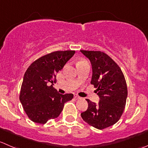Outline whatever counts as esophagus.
Instances as JSON below:
<instances>
[{
	"label": "esophagus",
	"mask_w": 148,
	"mask_h": 148,
	"mask_svg": "<svg viewBox=\"0 0 148 148\" xmlns=\"http://www.w3.org/2000/svg\"><path fill=\"white\" fill-rule=\"evenodd\" d=\"M74 98H76V99H77V100H79V99H82V97H79V95H74Z\"/></svg>",
	"instance_id": "34e87169"
}]
</instances>
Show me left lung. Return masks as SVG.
I'll list each match as a JSON object with an SVG mask.
<instances>
[{
    "instance_id": "1",
    "label": "left lung",
    "mask_w": 148,
    "mask_h": 148,
    "mask_svg": "<svg viewBox=\"0 0 148 148\" xmlns=\"http://www.w3.org/2000/svg\"><path fill=\"white\" fill-rule=\"evenodd\" d=\"M90 61L91 84L100 97L98 104L87 99L88 108L82 119L98 130L114 125L121 118L127 97V86L122 71L110 56L101 51H80Z\"/></svg>"
}]
</instances>
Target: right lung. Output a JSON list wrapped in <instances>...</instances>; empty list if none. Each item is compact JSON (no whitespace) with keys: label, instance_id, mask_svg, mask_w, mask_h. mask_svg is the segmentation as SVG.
<instances>
[{"label":"right lung","instance_id":"1","mask_svg":"<svg viewBox=\"0 0 148 148\" xmlns=\"http://www.w3.org/2000/svg\"><path fill=\"white\" fill-rule=\"evenodd\" d=\"M74 53V51H55L40 57L28 67L23 79L19 100L31 121L44 124L57 118L64 103L73 98V94H60L52 84H48L56 82V73Z\"/></svg>","mask_w":148,"mask_h":148}]
</instances>
